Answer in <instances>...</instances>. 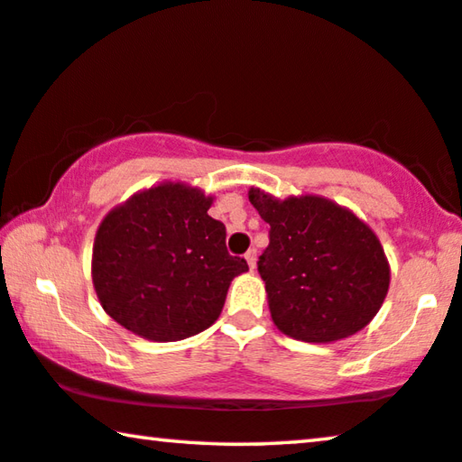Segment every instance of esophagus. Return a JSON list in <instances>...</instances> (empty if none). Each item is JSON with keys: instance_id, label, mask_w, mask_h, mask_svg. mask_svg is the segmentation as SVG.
<instances>
[{"instance_id": "esophagus-1", "label": "esophagus", "mask_w": 462, "mask_h": 462, "mask_svg": "<svg viewBox=\"0 0 462 462\" xmlns=\"http://www.w3.org/2000/svg\"><path fill=\"white\" fill-rule=\"evenodd\" d=\"M245 259H246V263H249L251 270H254V265H257V251L249 249V251H246V254H245Z\"/></svg>"}]
</instances>
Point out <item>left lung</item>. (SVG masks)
I'll return each mask as SVG.
<instances>
[{
  "label": "left lung",
  "instance_id": "left-lung-1",
  "mask_svg": "<svg viewBox=\"0 0 462 462\" xmlns=\"http://www.w3.org/2000/svg\"><path fill=\"white\" fill-rule=\"evenodd\" d=\"M249 201L270 224L257 267L282 332L302 342H334L375 318L390 267L367 224L321 197L278 201L251 189Z\"/></svg>",
  "mask_w": 462,
  "mask_h": 462
}]
</instances>
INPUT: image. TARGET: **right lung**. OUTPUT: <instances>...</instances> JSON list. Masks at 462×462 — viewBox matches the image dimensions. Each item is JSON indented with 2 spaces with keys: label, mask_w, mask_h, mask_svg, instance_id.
Returning a JSON list of instances; mask_svg holds the SVG:
<instances>
[{
  "label": "right lung",
  "mask_w": 462,
  "mask_h": 462,
  "mask_svg": "<svg viewBox=\"0 0 462 462\" xmlns=\"http://www.w3.org/2000/svg\"><path fill=\"white\" fill-rule=\"evenodd\" d=\"M211 197L165 182L107 213L93 245V284L109 318L155 342L208 329L226 292L249 270L226 249Z\"/></svg>",
  "instance_id": "right-lung-1"
}]
</instances>
